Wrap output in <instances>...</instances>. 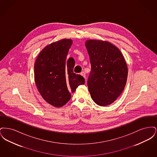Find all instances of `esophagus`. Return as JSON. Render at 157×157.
<instances>
[{
  "instance_id": "1",
  "label": "esophagus",
  "mask_w": 157,
  "mask_h": 157,
  "mask_svg": "<svg viewBox=\"0 0 157 157\" xmlns=\"http://www.w3.org/2000/svg\"><path fill=\"white\" fill-rule=\"evenodd\" d=\"M81 75H82V76H83L84 78H85V76H86V75H85V73L83 71L81 73Z\"/></svg>"
}]
</instances>
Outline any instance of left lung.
Here are the masks:
<instances>
[{"label":"left lung","instance_id":"8db88e82","mask_svg":"<svg viewBox=\"0 0 157 157\" xmlns=\"http://www.w3.org/2000/svg\"><path fill=\"white\" fill-rule=\"evenodd\" d=\"M85 46L91 66L87 82L90 97L99 106L111 104L126 85V62L120 49L108 42L88 40Z\"/></svg>","mask_w":157,"mask_h":157}]
</instances>
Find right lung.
Here are the masks:
<instances>
[{
	"mask_svg": "<svg viewBox=\"0 0 157 157\" xmlns=\"http://www.w3.org/2000/svg\"><path fill=\"white\" fill-rule=\"evenodd\" d=\"M72 44L71 39H62L48 45L36 60L34 72L37 90L49 104L61 107L66 104L84 78L74 73L75 60H67Z\"/></svg>",
	"mask_w": 157,
	"mask_h": 157,
	"instance_id": "obj_1",
	"label": "right lung"
}]
</instances>
